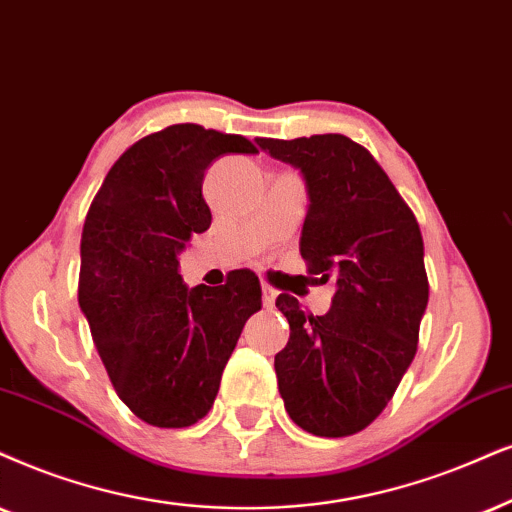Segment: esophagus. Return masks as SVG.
<instances>
[{
	"mask_svg": "<svg viewBox=\"0 0 512 512\" xmlns=\"http://www.w3.org/2000/svg\"><path fill=\"white\" fill-rule=\"evenodd\" d=\"M262 302H264V307H274L276 290L269 288V286H262Z\"/></svg>",
	"mask_w": 512,
	"mask_h": 512,
	"instance_id": "34e87169",
	"label": "esophagus"
}]
</instances>
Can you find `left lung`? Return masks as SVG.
<instances>
[{"instance_id": "left-lung-1", "label": "left lung", "mask_w": 512, "mask_h": 512, "mask_svg": "<svg viewBox=\"0 0 512 512\" xmlns=\"http://www.w3.org/2000/svg\"><path fill=\"white\" fill-rule=\"evenodd\" d=\"M300 170L307 217L300 255L316 283L335 278L333 304L309 316L293 295L276 307L290 323L276 354L288 416L316 437H347L383 413L418 349L428 274L418 222L383 167L357 141L314 134L255 139Z\"/></svg>"}]
</instances>
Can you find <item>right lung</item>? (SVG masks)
<instances>
[{
    "label": "right lung",
    "mask_w": 512,
    "mask_h": 512,
    "mask_svg": "<svg viewBox=\"0 0 512 512\" xmlns=\"http://www.w3.org/2000/svg\"><path fill=\"white\" fill-rule=\"evenodd\" d=\"M257 153L238 134L172 125L120 155L96 193L80 243V309L118 397L155 428H189L215 404L245 321L262 309L255 274L189 288L179 252L210 229L205 170Z\"/></svg>",
    "instance_id": "obj_1"
}]
</instances>
